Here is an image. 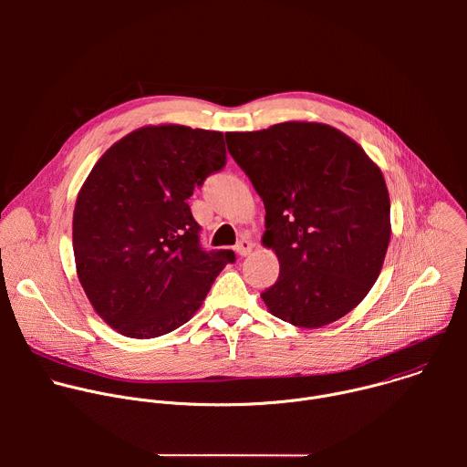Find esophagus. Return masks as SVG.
<instances>
[{"label":"esophagus","instance_id":"34e87169","mask_svg":"<svg viewBox=\"0 0 467 467\" xmlns=\"http://www.w3.org/2000/svg\"><path fill=\"white\" fill-rule=\"evenodd\" d=\"M253 251V242L251 240H240L238 244H236V253L240 254V256H247L249 253Z\"/></svg>","mask_w":467,"mask_h":467}]
</instances>
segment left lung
<instances>
[{
	"mask_svg": "<svg viewBox=\"0 0 467 467\" xmlns=\"http://www.w3.org/2000/svg\"><path fill=\"white\" fill-rule=\"evenodd\" d=\"M225 139L262 197V245L275 251L281 265L262 301L301 328L344 317L375 285L389 244L380 168L342 130L317 121H285Z\"/></svg>",
	"mask_w": 467,
	"mask_h": 467,
	"instance_id": "left-lung-1",
	"label": "left lung"
}]
</instances>
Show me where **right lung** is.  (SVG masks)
I'll return each instance as SVG.
<instances>
[{
  "label": "right lung",
  "mask_w": 467,
  "mask_h": 467,
  "mask_svg": "<svg viewBox=\"0 0 467 467\" xmlns=\"http://www.w3.org/2000/svg\"><path fill=\"white\" fill-rule=\"evenodd\" d=\"M223 166V132L179 123L132 130L94 164L74 209V256L90 305L119 335L184 325L234 262L229 249H202L186 203Z\"/></svg>",
  "instance_id": "1"
}]
</instances>
